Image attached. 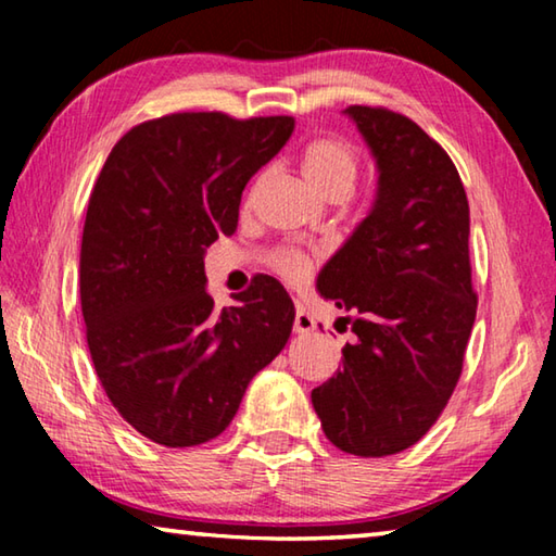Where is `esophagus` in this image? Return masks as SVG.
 Returning a JSON list of instances; mask_svg holds the SVG:
<instances>
[{"label": "esophagus", "mask_w": 556, "mask_h": 556, "mask_svg": "<svg viewBox=\"0 0 556 556\" xmlns=\"http://www.w3.org/2000/svg\"><path fill=\"white\" fill-rule=\"evenodd\" d=\"M316 328V318L306 312V306H301L296 301V316H294V331L296 333H312Z\"/></svg>", "instance_id": "34e87169"}]
</instances>
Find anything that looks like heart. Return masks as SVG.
Listing matches in <instances>:
<instances>
[{
	"mask_svg": "<svg viewBox=\"0 0 556 556\" xmlns=\"http://www.w3.org/2000/svg\"><path fill=\"white\" fill-rule=\"evenodd\" d=\"M301 172H304V178L316 193L326 195L341 191L348 195L357 176V156L353 152V147L343 142V139H314V142L304 149V154H301ZM271 267H275L281 277L299 281L306 277L308 257L301 255L296 250H279L277 255L271 257Z\"/></svg>",
	"mask_w": 556,
	"mask_h": 556,
	"instance_id": "1",
	"label": "heart"
}]
</instances>
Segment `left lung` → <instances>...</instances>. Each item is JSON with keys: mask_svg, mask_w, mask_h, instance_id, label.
I'll return each instance as SVG.
<instances>
[{"mask_svg": "<svg viewBox=\"0 0 556 556\" xmlns=\"http://www.w3.org/2000/svg\"><path fill=\"white\" fill-rule=\"evenodd\" d=\"M345 115L378 164V195L316 281L353 314L355 341L312 402L333 446L380 458L417 444L460 378L478 306L470 218L454 162L417 122L368 105Z\"/></svg>", "mask_w": 556, "mask_h": 556, "instance_id": "obj_1", "label": "left lung"}]
</instances>
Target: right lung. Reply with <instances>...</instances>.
<instances>
[{
  "mask_svg": "<svg viewBox=\"0 0 556 556\" xmlns=\"http://www.w3.org/2000/svg\"><path fill=\"white\" fill-rule=\"evenodd\" d=\"M291 131L285 115L174 112L131 127L92 186L80 242L90 357L112 407L154 444L223 434L289 341L287 289L260 275L218 312L203 255L238 228L244 186Z\"/></svg>",
  "mask_w": 556,
  "mask_h": 556,
  "instance_id": "right-lung-1",
  "label": "right lung"
}]
</instances>
